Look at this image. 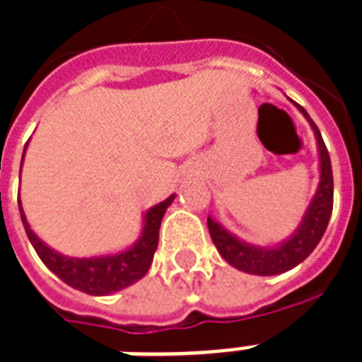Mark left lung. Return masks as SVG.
I'll list each match as a JSON object with an SVG mask.
<instances>
[{
  "mask_svg": "<svg viewBox=\"0 0 362 362\" xmlns=\"http://www.w3.org/2000/svg\"><path fill=\"white\" fill-rule=\"evenodd\" d=\"M300 115L306 118L317 142V156H320V184L315 189L314 197L310 199V204L304 212L303 220L286 240L278 242L274 246H255L250 242L242 240L231 231H227L220 221H216L209 216V231L214 246L227 263L235 269L255 276H276L287 270L295 269L298 263H303L310 253L314 252L320 244L323 233H325L332 212V169L331 158L327 152L325 142L321 139L317 125L312 122L308 112L295 105Z\"/></svg>",
  "mask_w": 362,
  "mask_h": 362,
  "instance_id": "obj_1",
  "label": "left lung"
}]
</instances>
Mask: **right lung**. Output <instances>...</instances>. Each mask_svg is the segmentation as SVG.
<instances>
[{
  "label": "right lung",
  "instance_id": "obj_1",
  "mask_svg": "<svg viewBox=\"0 0 362 362\" xmlns=\"http://www.w3.org/2000/svg\"><path fill=\"white\" fill-rule=\"evenodd\" d=\"M24 153H22V163H24ZM175 197L176 195L173 193L170 197L144 212L141 237L136 238L129 247H125L122 252L93 255V257H71V255H64V253L52 250L37 237L30 227L20 197L18 210L25 235L30 238L31 246L35 247L37 255L41 257L42 263L73 289H78V291L93 295V297H105V295L122 291L125 287L133 286L135 281H139L146 274L152 264L156 247H158L159 226L163 220L165 210L169 209V204L175 201Z\"/></svg>",
  "mask_w": 362,
  "mask_h": 362
}]
</instances>
